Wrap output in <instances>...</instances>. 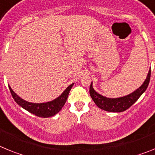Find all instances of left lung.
<instances>
[{
	"mask_svg": "<svg viewBox=\"0 0 155 155\" xmlns=\"http://www.w3.org/2000/svg\"><path fill=\"white\" fill-rule=\"evenodd\" d=\"M150 78V70L149 71L147 78L144 81L139 88L134 91L131 94H128L127 96L120 97L116 98H109L104 97L100 94L94 91L92 87V82L90 85L89 92L91 98L96 104V105L101 109H103L107 112H113V113H120L127 110L133 104L137 102V100L140 97L142 94L146 91L147 86L149 84Z\"/></svg>",
	"mask_w": 155,
	"mask_h": 155,
	"instance_id": "left-lung-1",
	"label": "left lung"
}]
</instances>
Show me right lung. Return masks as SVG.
Wrapping results in <instances>:
<instances>
[{
    "mask_svg": "<svg viewBox=\"0 0 155 155\" xmlns=\"http://www.w3.org/2000/svg\"><path fill=\"white\" fill-rule=\"evenodd\" d=\"M74 83L68 86L65 89V91L58 98L53 100L51 102H45V103H31V102H26L14 92L10 86H9V89H10L12 97L16 102V103L18 104L23 109L28 111L29 113H32L35 116H39V117L47 118V117L53 116L61 110L66 101L68 99V94H69L70 91Z\"/></svg>",
    "mask_w": 155,
    "mask_h": 155,
    "instance_id": "right-lung-1",
    "label": "right lung"
}]
</instances>
